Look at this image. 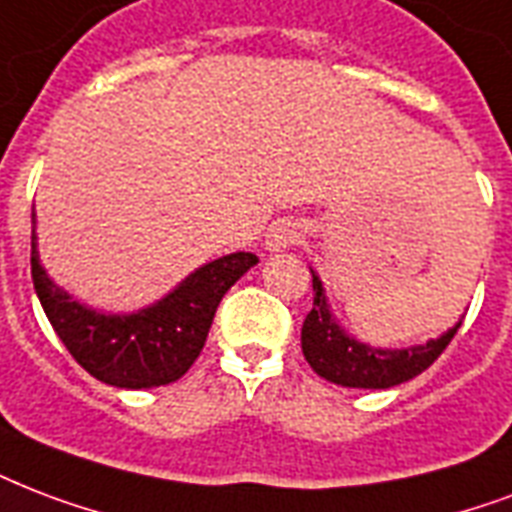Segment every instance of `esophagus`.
Here are the masks:
<instances>
[{
  "mask_svg": "<svg viewBox=\"0 0 512 512\" xmlns=\"http://www.w3.org/2000/svg\"><path fill=\"white\" fill-rule=\"evenodd\" d=\"M300 239V225L292 220L273 222L268 236H265V249L268 252H284V249L295 247Z\"/></svg>",
  "mask_w": 512,
  "mask_h": 512,
  "instance_id": "obj_1",
  "label": "esophagus"
}]
</instances>
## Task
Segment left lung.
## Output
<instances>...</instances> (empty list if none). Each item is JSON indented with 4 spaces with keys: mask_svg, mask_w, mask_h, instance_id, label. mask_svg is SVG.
<instances>
[{
    "mask_svg": "<svg viewBox=\"0 0 512 512\" xmlns=\"http://www.w3.org/2000/svg\"><path fill=\"white\" fill-rule=\"evenodd\" d=\"M311 282H314V308L308 311L303 330H300V346L314 373L333 384L351 386V389H389V386L411 381L438 360L462 325L459 322L448 333L432 338L424 346L373 349L338 327L327 306L325 287L314 271H311Z\"/></svg>",
    "mask_w": 512,
    "mask_h": 512,
    "instance_id": "obj_1",
    "label": "left lung"
}]
</instances>
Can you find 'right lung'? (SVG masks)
<instances>
[{
  "label": "right lung",
  "mask_w": 512,
  "mask_h": 512,
  "mask_svg": "<svg viewBox=\"0 0 512 512\" xmlns=\"http://www.w3.org/2000/svg\"><path fill=\"white\" fill-rule=\"evenodd\" d=\"M255 263L252 252H233L201 265L152 306L134 314H101L53 284L39 263L37 233L31 230V279L50 325L93 378L120 389H150L185 376L204 349L222 295Z\"/></svg>",
  "instance_id": "obj_1"
}]
</instances>
